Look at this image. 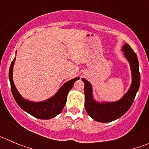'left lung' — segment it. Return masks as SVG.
Here are the masks:
<instances>
[{"label":"left lung","mask_w":149,"mask_h":149,"mask_svg":"<svg viewBox=\"0 0 149 149\" xmlns=\"http://www.w3.org/2000/svg\"><path fill=\"white\" fill-rule=\"evenodd\" d=\"M124 56L130 64L132 81L127 93L122 98L113 102H98L93 97V86L85 78L84 83L85 93V108L86 113L94 120L98 122H110L119 119L125 113L132 105L140 84V74L139 71V62L137 56L128 44L122 47Z\"/></svg>","instance_id":"8db88e82"}]
</instances>
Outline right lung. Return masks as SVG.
I'll use <instances>...</instances> for the list:
<instances>
[{
    "label": "right lung",
    "instance_id": "1",
    "mask_svg": "<svg viewBox=\"0 0 149 149\" xmlns=\"http://www.w3.org/2000/svg\"><path fill=\"white\" fill-rule=\"evenodd\" d=\"M15 61V57L12 62L9 72V79H10L11 90L13 97L15 98L16 103L21 108L27 113L39 119H52L62 112L65 107L67 100V95L68 92L73 86L76 81L79 80L80 77H77L70 81H67L60 88L56 94L47 100L39 102L29 101L24 98L21 94L18 93V89L15 87L13 79V66Z\"/></svg>",
    "mask_w": 149,
    "mask_h": 149
}]
</instances>
